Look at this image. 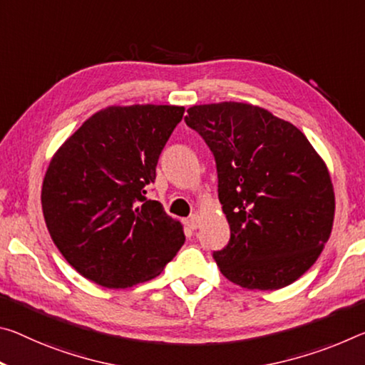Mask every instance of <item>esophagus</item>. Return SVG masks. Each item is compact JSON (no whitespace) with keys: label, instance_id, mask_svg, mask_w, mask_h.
<instances>
[{"label":"esophagus","instance_id":"esophagus-1","mask_svg":"<svg viewBox=\"0 0 365 365\" xmlns=\"http://www.w3.org/2000/svg\"><path fill=\"white\" fill-rule=\"evenodd\" d=\"M187 225L190 229H196L200 225V216L198 214H193V216H190L188 219H187Z\"/></svg>","mask_w":365,"mask_h":365}]
</instances>
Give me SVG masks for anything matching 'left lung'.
<instances>
[{
    "label": "left lung",
    "instance_id": "obj_1",
    "mask_svg": "<svg viewBox=\"0 0 365 365\" xmlns=\"http://www.w3.org/2000/svg\"><path fill=\"white\" fill-rule=\"evenodd\" d=\"M185 121L214 154L230 240L214 259L247 289L276 291L320 257L334 219L325 160L289 121L245 102L190 107Z\"/></svg>",
    "mask_w": 365,
    "mask_h": 365
}]
</instances>
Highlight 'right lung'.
<instances>
[{
    "label": "right lung",
    "instance_id": "1",
    "mask_svg": "<svg viewBox=\"0 0 365 365\" xmlns=\"http://www.w3.org/2000/svg\"><path fill=\"white\" fill-rule=\"evenodd\" d=\"M185 107L110 106L58 148L42 183L51 240L86 279L125 289L159 276L185 242L183 225L146 200Z\"/></svg>",
    "mask_w": 365,
    "mask_h": 365
}]
</instances>
